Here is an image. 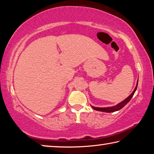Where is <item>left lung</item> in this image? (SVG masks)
Returning a JSON list of instances; mask_svg holds the SVG:
<instances>
[{"label": "left lung", "instance_id": "obj_1", "mask_svg": "<svg viewBox=\"0 0 154 154\" xmlns=\"http://www.w3.org/2000/svg\"><path fill=\"white\" fill-rule=\"evenodd\" d=\"M137 85H138V82H137V84L136 85V88H135V89L133 91V92H132L131 94H130L127 98H126L124 100L122 101V103H119L118 105H117L114 106H111V107L100 108V107H94V106H92V107L94 109V110L98 111H103V112H107V113H111V112H114V111H118V110H119V109H121L123 108L124 106L126 105V104L128 103L130 100H131V98H132V96H133L135 92V91H136V90H137Z\"/></svg>", "mask_w": 154, "mask_h": 154}]
</instances>
